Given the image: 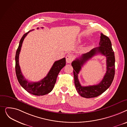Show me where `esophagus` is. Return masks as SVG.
Instances as JSON below:
<instances>
[{
    "label": "esophagus",
    "mask_w": 127,
    "mask_h": 127,
    "mask_svg": "<svg viewBox=\"0 0 127 127\" xmlns=\"http://www.w3.org/2000/svg\"><path fill=\"white\" fill-rule=\"evenodd\" d=\"M66 62L67 63H71L73 61V56L69 54V55H67L66 56Z\"/></svg>",
    "instance_id": "esophagus-1"
}]
</instances>
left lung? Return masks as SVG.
I'll return each instance as SVG.
<instances>
[{"label": "left lung", "mask_w": 127, "mask_h": 127, "mask_svg": "<svg viewBox=\"0 0 127 127\" xmlns=\"http://www.w3.org/2000/svg\"><path fill=\"white\" fill-rule=\"evenodd\" d=\"M99 47L94 48L87 53L82 54L71 64L73 66L74 84L78 93L85 98H93L98 96L106 91L111 86L115 75V56L109 37L100 34ZM97 54H101L106 57L107 71L103 79L97 85L82 86L78 78V74L81 66L89 59Z\"/></svg>", "instance_id": "left-lung-1"}]
</instances>
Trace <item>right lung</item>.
<instances>
[{
  "label": "right lung",
  "instance_id": "right-lung-1",
  "mask_svg": "<svg viewBox=\"0 0 127 127\" xmlns=\"http://www.w3.org/2000/svg\"><path fill=\"white\" fill-rule=\"evenodd\" d=\"M38 29V28H37V29ZM30 31L26 33L22 37L16 51L15 56L16 76L20 85L28 92L37 96L44 95L49 93L53 90L56 83L58 73L65 65V58H64L60 60L56 61L52 65L47 75L40 81L38 82H29L22 75L20 70L19 64V55L22 42L26 36Z\"/></svg>",
  "mask_w": 127,
  "mask_h": 127
}]
</instances>
